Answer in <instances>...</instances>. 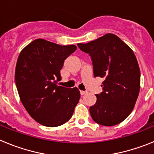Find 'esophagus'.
I'll return each mask as SVG.
<instances>
[{
  "label": "esophagus",
  "mask_w": 154,
  "mask_h": 154,
  "mask_svg": "<svg viewBox=\"0 0 154 154\" xmlns=\"http://www.w3.org/2000/svg\"><path fill=\"white\" fill-rule=\"evenodd\" d=\"M87 92L86 91H80V94H81V96H83L85 94H86Z\"/></svg>",
  "instance_id": "34e87169"
}]
</instances>
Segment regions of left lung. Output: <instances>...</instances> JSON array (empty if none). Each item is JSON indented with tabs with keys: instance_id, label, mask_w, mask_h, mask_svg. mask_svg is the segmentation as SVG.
Returning <instances> with one entry per match:
<instances>
[{
	"instance_id": "obj_1",
	"label": "left lung",
	"mask_w": 154,
	"mask_h": 154,
	"mask_svg": "<svg viewBox=\"0 0 154 154\" xmlns=\"http://www.w3.org/2000/svg\"><path fill=\"white\" fill-rule=\"evenodd\" d=\"M78 46L90 55L94 76L105 78L103 92L96 94V104L89 108L92 119L103 126L119 124L133 111L140 89V71L134 53L113 34Z\"/></svg>"
}]
</instances>
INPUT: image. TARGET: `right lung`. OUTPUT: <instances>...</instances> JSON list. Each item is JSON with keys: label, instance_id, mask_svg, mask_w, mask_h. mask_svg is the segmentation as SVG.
I'll return each instance as SVG.
<instances>
[{"label": "right lung", "instance_id": "obj_1", "mask_svg": "<svg viewBox=\"0 0 154 154\" xmlns=\"http://www.w3.org/2000/svg\"><path fill=\"white\" fill-rule=\"evenodd\" d=\"M77 47L36 39L21 51L15 83L23 106L35 121L55 127L69 120L80 99L78 88L57 85L64 62Z\"/></svg>", "mask_w": 154, "mask_h": 154}]
</instances>
